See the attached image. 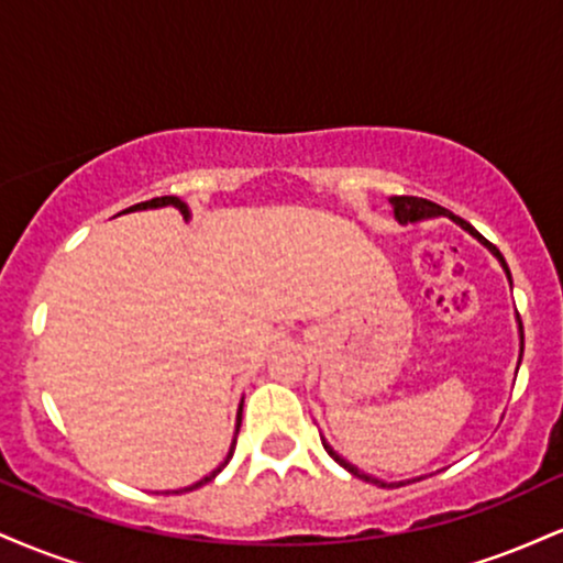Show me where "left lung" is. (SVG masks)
I'll list each match as a JSON object with an SVG mask.
<instances>
[{"instance_id":"1","label":"left lung","mask_w":563,"mask_h":563,"mask_svg":"<svg viewBox=\"0 0 563 563\" xmlns=\"http://www.w3.org/2000/svg\"><path fill=\"white\" fill-rule=\"evenodd\" d=\"M391 206H394V217L399 219V222L402 224H407V222H421V219H431V217H448L450 211L444 209V206H439V203H434V200H426V198H416V196H394L391 198ZM452 217V214H450ZM455 219L457 224H461V228H466L471 235L474 238H479L482 243H487L489 249H493V254L497 256V260H500V264H503V269H506V275H508V280H510V273H508V264H506V260H503V254L500 251L495 249L493 243L489 241H484V238L479 235V232H476L474 228H471V224L466 222V219H461V217H452ZM519 328H521V320H519ZM521 354H525V328H521ZM322 448L328 450V455L333 457L335 463H339V466H344L349 474H354L357 476V479H365V482H371V484H378V487H394V484H386V482H378V479H373V476H367V474H363V471L360 468H354L352 463H346L344 457L341 455H335V452L331 450V444L328 442H322ZM397 487H402V484H397Z\"/></svg>"}]
</instances>
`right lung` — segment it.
<instances>
[{
	"mask_svg": "<svg viewBox=\"0 0 563 563\" xmlns=\"http://www.w3.org/2000/svg\"><path fill=\"white\" fill-rule=\"evenodd\" d=\"M158 206H174V209H179V214H183L185 219H187V206L183 203V200H179L177 196H161V198H153V200H145V203H137V206H129L126 211H140V209H158ZM241 412H243V405H241V410H238V429H235V439H238V431H241ZM235 439H232V448H230V452H228V457H224V463L219 468H214L211 471L209 476H203V479L200 482H196L192 484V487H185V489H179V493H190V489H198V487H203L206 482H211L214 479V476L219 474V471H222L224 466H228L230 463V457H232V450H235Z\"/></svg>",
	"mask_w": 563,
	"mask_h": 563,
	"instance_id": "add662e5",
	"label": "right lung"
}]
</instances>
